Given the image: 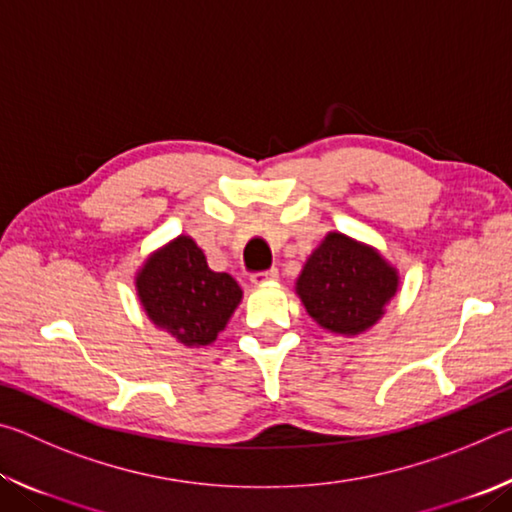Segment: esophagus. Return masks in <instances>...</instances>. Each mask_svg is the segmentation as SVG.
<instances>
[{
	"instance_id": "34e87169",
	"label": "esophagus",
	"mask_w": 512,
	"mask_h": 512,
	"mask_svg": "<svg viewBox=\"0 0 512 512\" xmlns=\"http://www.w3.org/2000/svg\"><path fill=\"white\" fill-rule=\"evenodd\" d=\"M273 280H277L275 268H271V271H266V273H255L253 277H250V282H253L255 287H262V284H268V282H273Z\"/></svg>"
}]
</instances>
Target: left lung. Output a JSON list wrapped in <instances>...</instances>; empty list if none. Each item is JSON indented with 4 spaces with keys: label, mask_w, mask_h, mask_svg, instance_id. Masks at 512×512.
I'll return each mask as SVG.
<instances>
[{
    "label": "left lung",
    "mask_w": 512,
    "mask_h": 512,
    "mask_svg": "<svg viewBox=\"0 0 512 512\" xmlns=\"http://www.w3.org/2000/svg\"><path fill=\"white\" fill-rule=\"evenodd\" d=\"M293 289L320 329L352 339L384 318L400 289V271L375 246L329 230L311 250Z\"/></svg>",
    "instance_id": "obj_1"
}]
</instances>
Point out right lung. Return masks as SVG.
I'll list each match as a JSON object with an SVG mask.
<instances>
[{
	"mask_svg": "<svg viewBox=\"0 0 512 512\" xmlns=\"http://www.w3.org/2000/svg\"><path fill=\"white\" fill-rule=\"evenodd\" d=\"M133 282L151 325L185 348L214 343L244 298L235 277L212 271L189 235L173 237L146 255Z\"/></svg>",
	"mask_w": 512,
	"mask_h": 512,
	"instance_id": "1",
	"label": "right lung"
}]
</instances>
